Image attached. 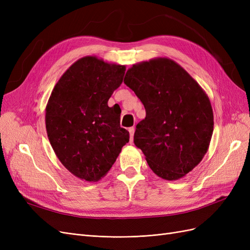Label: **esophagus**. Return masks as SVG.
Wrapping results in <instances>:
<instances>
[{
	"instance_id": "obj_1",
	"label": "esophagus",
	"mask_w": 250,
	"mask_h": 250,
	"mask_svg": "<svg viewBox=\"0 0 250 250\" xmlns=\"http://www.w3.org/2000/svg\"><path fill=\"white\" fill-rule=\"evenodd\" d=\"M128 130H129V133H130V143H132V141H133V134H134V128L130 127Z\"/></svg>"
}]
</instances>
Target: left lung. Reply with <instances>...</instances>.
I'll use <instances>...</instances> for the list:
<instances>
[{
	"label": "left lung",
	"instance_id": "1",
	"mask_svg": "<svg viewBox=\"0 0 250 250\" xmlns=\"http://www.w3.org/2000/svg\"><path fill=\"white\" fill-rule=\"evenodd\" d=\"M124 83L146 109L134 132L135 146L158 177H184L202 161L213 134L208 95L183 66L167 57L133 64Z\"/></svg>",
	"mask_w": 250,
	"mask_h": 250
}]
</instances>
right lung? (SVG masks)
Returning <instances> with one entry per match:
<instances>
[{
  "mask_svg": "<svg viewBox=\"0 0 250 250\" xmlns=\"http://www.w3.org/2000/svg\"><path fill=\"white\" fill-rule=\"evenodd\" d=\"M125 71V65L82 57L63 73L49 98L51 146L65 169L82 180L95 183L106 175L129 142V132L120 126L121 111L107 104Z\"/></svg>",
  "mask_w": 250,
  "mask_h": 250,
  "instance_id": "right-lung-1",
  "label": "right lung"
}]
</instances>
